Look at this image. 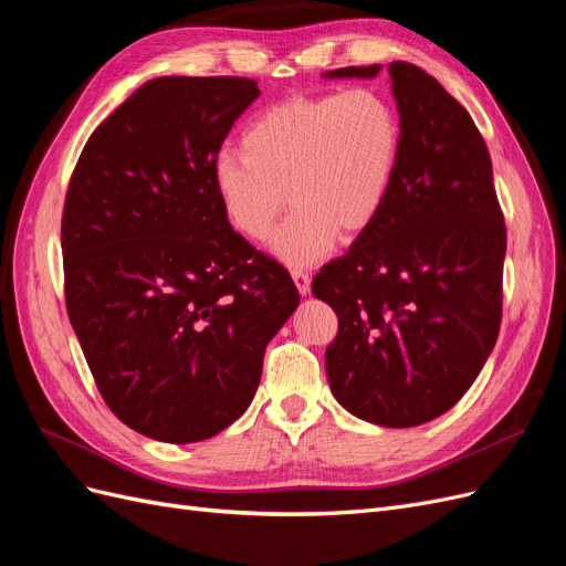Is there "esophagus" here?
I'll use <instances>...</instances> for the list:
<instances>
[{
    "instance_id": "1",
    "label": "esophagus",
    "mask_w": 566,
    "mask_h": 566,
    "mask_svg": "<svg viewBox=\"0 0 566 566\" xmlns=\"http://www.w3.org/2000/svg\"><path fill=\"white\" fill-rule=\"evenodd\" d=\"M293 279H295V285L300 290V295H310L312 290V273L306 269H293Z\"/></svg>"
}]
</instances>
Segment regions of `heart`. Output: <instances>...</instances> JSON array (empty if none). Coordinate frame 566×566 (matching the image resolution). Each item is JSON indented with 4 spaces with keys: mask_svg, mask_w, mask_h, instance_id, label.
Here are the masks:
<instances>
[{
    "mask_svg": "<svg viewBox=\"0 0 566 566\" xmlns=\"http://www.w3.org/2000/svg\"><path fill=\"white\" fill-rule=\"evenodd\" d=\"M401 150V115L385 94L293 96L252 119L243 150L219 153L212 186L229 224L250 241H264L293 202L271 252L310 266L335 248L337 231L356 235L380 217Z\"/></svg>",
    "mask_w": 566,
    "mask_h": 566,
    "instance_id": "obj_1",
    "label": "heart"
}]
</instances>
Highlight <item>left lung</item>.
I'll use <instances>...</instances> for the list:
<instances>
[{
	"mask_svg": "<svg viewBox=\"0 0 566 566\" xmlns=\"http://www.w3.org/2000/svg\"><path fill=\"white\" fill-rule=\"evenodd\" d=\"M403 125L380 217L312 281L337 314L325 349L335 399L382 427L453 408L499 339L505 221L489 148L470 113L413 63L387 65ZM380 65L325 77H375Z\"/></svg>",
	"mask_w": 566,
	"mask_h": 566,
	"instance_id": "8db88e82",
	"label": "left lung"
}]
</instances>
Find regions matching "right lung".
I'll list each match as a JSON object with an SVG mask.
<instances>
[{
    "label": "right lung",
    "mask_w": 566,
    "mask_h": 566,
    "mask_svg": "<svg viewBox=\"0 0 566 566\" xmlns=\"http://www.w3.org/2000/svg\"><path fill=\"white\" fill-rule=\"evenodd\" d=\"M260 96L248 77H156L84 144L65 193V306L101 397L144 437L191 443L245 413L300 304L235 233L212 163Z\"/></svg>",
    "instance_id": "add662e5"
}]
</instances>
